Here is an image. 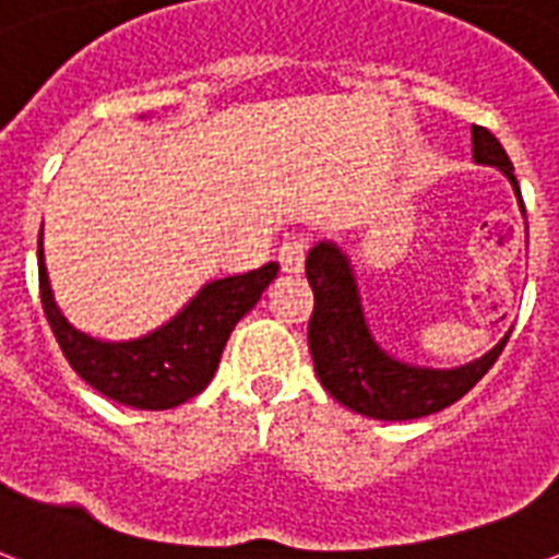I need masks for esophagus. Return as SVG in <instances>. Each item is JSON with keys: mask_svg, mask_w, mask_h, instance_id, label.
<instances>
[{"mask_svg": "<svg viewBox=\"0 0 559 559\" xmlns=\"http://www.w3.org/2000/svg\"><path fill=\"white\" fill-rule=\"evenodd\" d=\"M305 254H308V242L301 240V237H289V240H284L278 249L281 270L289 272V275H298V272L305 270Z\"/></svg>", "mask_w": 559, "mask_h": 559, "instance_id": "1", "label": "esophagus"}]
</instances>
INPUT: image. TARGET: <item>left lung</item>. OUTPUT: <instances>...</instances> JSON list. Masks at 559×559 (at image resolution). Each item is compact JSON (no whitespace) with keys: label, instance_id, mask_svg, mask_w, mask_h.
I'll use <instances>...</instances> for the list:
<instances>
[{"label":"left lung","instance_id":"8db88e82","mask_svg":"<svg viewBox=\"0 0 559 559\" xmlns=\"http://www.w3.org/2000/svg\"><path fill=\"white\" fill-rule=\"evenodd\" d=\"M475 164L496 166L513 185L522 204L519 181L504 146L487 128L472 126ZM308 281L313 287V317L308 322V346L319 381L336 402L369 419L404 421L445 411L475 386L504 352L510 334L487 355L454 369L411 366L383 352L366 322L357 289L355 266L336 242H317L308 254Z\"/></svg>","mask_w":559,"mask_h":559}]
</instances>
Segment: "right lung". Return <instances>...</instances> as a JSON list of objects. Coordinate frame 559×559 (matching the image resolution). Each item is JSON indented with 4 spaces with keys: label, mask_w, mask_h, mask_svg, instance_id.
<instances>
[{
    "label": "right lung",
    "mask_w": 559,
    "mask_h": 559,
    "mask_svg": "<svg viewBox=\"0 0 559 559\" xmlns=\"http://www.w3.org/2000/svg\"><path fill=\"white\" fill-rule=\"evenodd\" d=\"M40 301L55 340L75 372L110 402L134 411H169L211 383L234 325L249 313L278 275V263L204 284L176 317L138 340H99L63 317L37 242Z\"/></svg>",
    "instance_id": "add662e5"
}]
</instances>
